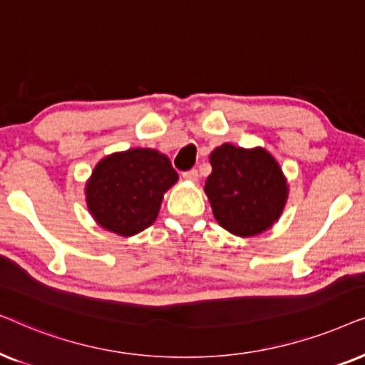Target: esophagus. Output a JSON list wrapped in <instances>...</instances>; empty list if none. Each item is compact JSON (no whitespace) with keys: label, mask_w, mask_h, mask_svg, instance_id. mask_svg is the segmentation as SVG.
I'll use <instances>...</instances> for the list:
<instances>
[{"label":"esophagus","mask_w":365,"mask_h":365,"mask_svg":"<svg viewBox=\"0 0 365 365\" xmlns=\"http://www.w3.org/2000/svg\"><path fill=\"white\" fill-rule=\"evenodd\" d=\"M198 177H200V175H198V170H195V168L187 170V172H183V178L192 180V182H197Z\"/></svg>","instance_id":"1"}]
</instances>
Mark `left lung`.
Segmentation results:
<instances>
[{"label":"left lung","instance_id":"1","mask_svg":"<svg viewBox=\"0 0 365 365\" xmlns=\"http://www.w3.org/2000/svg\"><path fill=\"white\" fill-rule=\"evenodd\" d=\"M210 163L205 192L225 230L240 237L259 235L279 218L287 200V183L269 152L225 143L213 150Z\"/></svg>","mask_w":365,"mask_h":365}]
</instances>
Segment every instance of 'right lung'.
I'll return each mask as SVG.
<instances>
[{
	"label": "right lung",
	"instance_id": "right-lung-1",
	"mask_svg": "<svg viewBox=\"0 0 365 365\" xmlns=\"http://www.w3.org/2000/svg\"><path fill=\"white\" fill-rule=\"evenodd\" d=\"M178 180L170 160L150 148L110 155L86 185L91 215L106 230L135 235L152 225L163 193Z\"/></svg>",
	"mask_w": 365,
	"mask_h": 365
}]
</instances>
